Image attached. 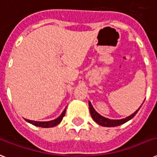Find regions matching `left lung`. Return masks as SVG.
Instances as JSON below:
<instances>
[{
	"mask_svg": "<svg viewBox=\"0 0 157 157\" xmlns=\"http://www.w3.org/2000/svg\"><path fill=\"white\" fill-rule=\"evenodd\" d=\"M143 105V104H142ZM142 105L140 106V107H142ZM89 107H90V115L93 120L96 123H98V124H100L102 126L104 127H116L119 126L121 124H124L125 122L129 121V120H131L133 117L137 114V112H139V110L140 109V107H139V109L135 111V112L131 114L129 117H125V118H123V119L121 120H112V119H108V118H106V117L101 116L100 114H98V112H96L95 109L94 108L91 103L89 101Z\"/></svg>",
	"mask_w": 157,
	"mask_h": 157,
	"instance_id": "left-lung-1",
	"label": "left lung"
}]
</instances>
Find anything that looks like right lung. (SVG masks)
<instances>
[{
    "instance_id": "obj_1",
    "label": "right lung",
    "mask_w": 157,
    "mask_h": 157,
    "mask_svg": "<svg viewBox=\"0 0 157 157\" xmlns=\"http://www.w3.org/2000/svg\"><path fill=\"white\" fill-rule=\"evenodd\" d=\"M66 108L63 111V112L59 117H57L56 119L52 120V121H32V120H25L27 122L33 124V125H36V126L42 127V128H51V127L56 126L57 124H59L62 121V120H63V117L65 116V113H66Z\"/></svg>"
}]
</instances>
